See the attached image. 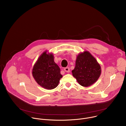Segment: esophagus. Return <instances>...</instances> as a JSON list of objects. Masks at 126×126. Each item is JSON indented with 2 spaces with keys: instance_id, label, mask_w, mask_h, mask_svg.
Wrapping results in <instances>:
<instances>
[{
  "instance_id": "34e87169",
  "label": "esophagus",
  "mask_w": 126,
  "mask_h": 126,
  "mask_svg": "<svg viewBox=\"0 0 126 126\" xmlns=\"http://www.w3.org/2000/svg\"><path fill=\"white\" fill-rule=\"evenodd\" d=\"M64 71L66 72H67V73H69V72H70V69H69V67H66V68H64Z\"/></svg>"
}]
</instances>
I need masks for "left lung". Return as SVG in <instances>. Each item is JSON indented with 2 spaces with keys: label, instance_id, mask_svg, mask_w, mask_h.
Listing matches in <instances>:
<instances>
[{
  "label": "left lung",
  "instance_id": "1",
  "mask_svg": "<svg viewBox=\"0 0 126 126\" xmlns=\"http://www.w3.org/2000/svg\"><path fill=\"white\" fill-rule=\"evenodd\" d=\"M72 73L80 85L89 87L95 83L100 77L101 68L91 54L85 51L77 55L75 67Z\"/></svg>",
  "mask_w": 126,
  "mask_h": 126
}]
</instances>
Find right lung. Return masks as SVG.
Here are the masks:
<instances>
[{
	"instance_id": "obj_1",
	"label": "right lung",
	"mask_w": 126,
	"mask_h": 126,
	"mask_svg": "<svg viewBox=\"0 0 126 126\" xmlns=\"http://www.w3.org/2000/svg\"><path fill=\"white\" fill-rule=\"evenodd\" d=\"M44 52L33 66L32 76L40 86L47 89L55 88L58 85L62 75L59 67L54 61L52 53Z\"/></svg>"
}]
</instances>
